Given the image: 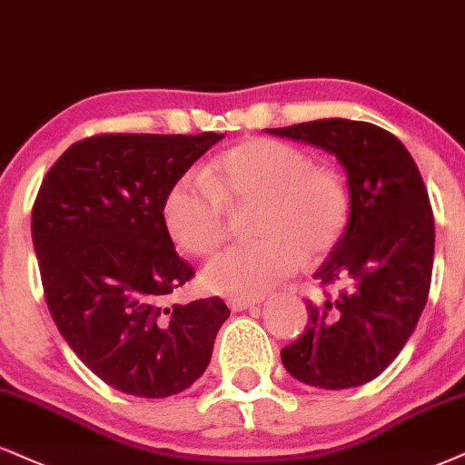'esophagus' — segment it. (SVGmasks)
<instances>
[{
	"mask_svg": "<svg viewBox=\"0 0 465 465\" xmlns=\"http://www.w3.org/2000/svg\"><path fill=\"white\" fill-rule=\"evenodd\" d=\"M259 300H250V297H228V306H231L232 312L248 311V308L254 306Z\"/></svg>",
	"mask_w": 465,
	"mask_h": 465,
	"instance_id": "obj_1",
	"label": "esophagus"
}]
</instances>
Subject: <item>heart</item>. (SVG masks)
Instances as JSON below:
<instances>
[{"mask_svg": "<svg viewBox=\"0 0 465 465\" xmlns=\"http://www.w3.org/2000/svg\"><path fill=\"white\" fill-rule=\"evenodd\" d=\"M256 204L252 234L204 269L213 293L259 297L293 276L303 256L321 259L341 243L351 217L345 176L314 165L286 142L252 137L213 159L204 176L185 174L163 203L170 237L192 256H211L226 243L231 213Z\"/></svg>", "mask_w": 465, "mask_h": 465, "instance_id": "heart-1", "label": "heart"}]
</instances>
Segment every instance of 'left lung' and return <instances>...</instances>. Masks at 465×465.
<instances>
[{
	"label": "left lung",
	"mask_w": 465,
	"mask_h": 465,
	"mask_svg": "<svg viewBox=\"0 0 465 465\" xmlns=\"http://www.w3.org/2000/svg\"><path fill=\"white\" fill-rule=\"evenodd\" d=\"M267 131L334 153L351 193L347 231L314 273L321 295L306 300L308 325L280 351L282 364L308 386H362L425 311L435 248L427 187L408 148L377 124L323 118Z\"/></svg>",
	"instance_id": "obj_1"
}]
</instances>
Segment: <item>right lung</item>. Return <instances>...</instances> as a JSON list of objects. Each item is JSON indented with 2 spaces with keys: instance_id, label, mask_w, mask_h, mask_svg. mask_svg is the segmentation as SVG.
Returning a JSON list of instances; mask_svg holds the SVG:
<instances>
[{
  "instance_id": "right-lung-1",
  "label": "right lung",
  "mask_w": 465,
  "mask_h": 465,
  "mask_svg": "<svg viewBox=\"0 0 465 465\" xmlns=\"http://www.w3.org/2000/svg\"><path fill=\"white\" fill-rule=\"evenodd\" d=\"M222 137H85L51 165L34 200L51 317L74 355L124 394L163 399L192 386L231 314L220 297L172 302L196 272L163 222L172 185Z\"/></svg>"
}]
</instances>
